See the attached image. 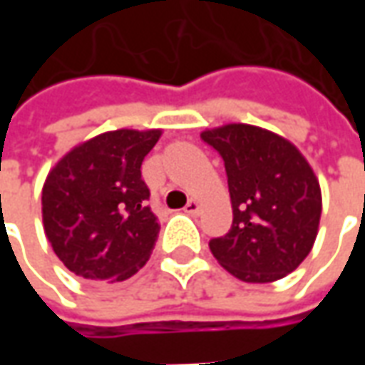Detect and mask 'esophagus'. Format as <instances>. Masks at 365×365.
Returning <instances> with one entry per match:
<instances>
[{"instance_id": "obj_1", "label": "esophagus", "mask_w": 365, "mask_h": 365, "mask_svg": "<svg viewBox=\"0 0 365 365\" xmlns=\"http://www.w3.org/2000/svg\"><path fill=\"white\" fill-rule=\"evenodd\" d=\"M199 209H201V205H199L197 199H190V201H187V205L183 207V211H185L187 215H197Z\"/></svg>"}]
</instances>
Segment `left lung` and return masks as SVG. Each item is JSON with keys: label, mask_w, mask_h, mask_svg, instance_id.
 Wrapping results in <instances>:
<instances>
[{"label": "left lung", "mask_w": 365, "mask_h": 365, "mask_svg": "<svg viewBox=\"0 0 365 365\" xmlns=\"http://www.w3.org/2000/svg\"><path fill=\"white\" fill-rule=\"evenodd\" d=\"M201 138L225 160L232 227L209 242L229 274L246 283L282 279L305 260L321 222V185L305 156L268 128L229 123Z\"/></svg>", "instance_id": "obj_1"}]
</instances>
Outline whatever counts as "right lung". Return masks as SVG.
<instances>
[{
  "label": "right lung",
  "mask_w": 365,
  "mask_h": 365,
  "mask_svg": "<svg viewBox=\"0 0 365 365\" xmlns=\"http://www.w3.org/2000/svg\"><path fill=\"white\" fill-rule=\"evenodd\" d=\"M160 128H117L66 152L43 185L44 235L72 274L125 282L150 258L160 225L146 199L144 156Z\"/></svg>",
  "instance_id": "add662e5"
}]
</instances>
